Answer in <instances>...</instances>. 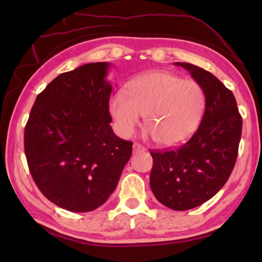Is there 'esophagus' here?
Segmentation results:
<instances>
[{"label": "esophagus", "mask_w": 262, "mask_h": 262, "mask_svg": "<svg viewBox=\"0 0 262 262\" xmlns=\"http://www.w3.org/2000/svg\"><path fill=\"white\" fill-rule=\"evenodd\" d=\"M145 151V148H144L142 145H140V144L135 143L134 145H133V152L134 153H138V152H144Z\"/></svg>", "instance_id": "esophagus-1"}]
</instances>
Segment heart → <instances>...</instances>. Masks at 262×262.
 I'll return each mask as SVG.
<instances>
[{
  "label": "heart",
  "instance_id": "heart-1",
  "mask_svg": "<svg viewBox=\"0 0 262 262\" xmlns=\"http://www.w3.org/2000/svg\"><path fill=\"white\" fill-rule=\"evenodd\" d=\"M206 109V93L193 80L153 71L135 77L126 92H116L109 100V111L119 134L130 137L143 115L147 136L161 146L185 144L196 133Z\"/></svg>",
  "mask_w": 262,
  "mask_h": 262
}]
</instances>
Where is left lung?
<instances>
[{"mask_svg": "<svg viewBox=\"0 0 262 262\" xmlns=\"http://www.w3.org/2000/svg\"><path fill=\"white\" fill-rule=\"evenodd\" d=\"M186 69L206 93V109L196 133L171 151L151 152L149 185L161 204L188 210L206 203L229 180L234 168L242 133L236 100L210 72L189 63Z\"/></svg>", "mask_w": 262, "mask_h": 262, "instance_id": "obj_1", "label": "left lung"}]
</instances>
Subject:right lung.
I'll return each mask as SVG.
<instances>
[{"label":"right lung","mask_w":262,"mask_h":262,"mask_svg":"<svg viewBox=\"0 0 262 262\" xmlns=\"http://www.w3.org/2000/svg\"><path fill=\"white\" fill-rule=\"evenodd\" d=\"M110 63L82 65L38 94L25 129L32 179L48 200L75 213L100 207L114 192L132 142L110 126Z\"/></svg>","instance_id":"right-lung-1"}]
</instances>
